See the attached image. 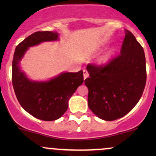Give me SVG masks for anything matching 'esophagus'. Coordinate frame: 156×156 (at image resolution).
I'll use <instances>...</instances> for the list:
<instances>
[{
  "mask_svg": "<svg viewBox=\"0 0 156 156\" xmlns=\"http://www.w3.org/2000/svg\"><path fill=\"white\" fill-rule=\"evenodd\" d=\"M83 74H84V80H85V79H87L89 76V73L86 69L83 70Z\"/></svg>",
  "mask_w": 156,
  "mask_h": 156,
  "instance_id": "esophagus-1",
  "label": "esophagus"
}]
</instances>
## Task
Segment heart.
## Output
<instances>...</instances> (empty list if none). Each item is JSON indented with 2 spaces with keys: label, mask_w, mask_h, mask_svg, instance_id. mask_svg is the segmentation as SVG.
<instances>
[{
  "label": "heart",
  "mask_w": 156,
  "mask_h": 156,
  "mask_svg": "<svg viewBox=\"0 0 156 156\" xmlns=\"http://www.w3.org/2000/svg\"><path fill=\"white\" fill-rule=\"evenodd\" d=\"M115 52H116V49L114 48H110L107 52H106L98 59L97 63L99 65H104L107 64L110 61V59H112V56L114 55Z\"/></svg>",
  "instance_id": "b5f03b06"
}]
</instances>
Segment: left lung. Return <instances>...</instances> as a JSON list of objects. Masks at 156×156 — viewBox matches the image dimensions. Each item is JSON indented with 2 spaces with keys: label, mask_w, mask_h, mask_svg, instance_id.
Listing matches in <instances>:
<instances>
[{
  "label": "left lung",
  "mask_w": 156,
  "mask_h": 156,
  "mask_svg": "<svg viewBox=\"0 0 156 156\" xmlns=\"http://www.w3.org/2000/svg\"><path fill=\"white\" fill-rule=\"evenodd\" d=\"M87 69L89 108L102 120L124 116L141 97L146 82V57L144 48L128 30L119 57L104 67L89 65Z\"/></svg>",
  "instance_id": "obj_1"
}]
</instances>
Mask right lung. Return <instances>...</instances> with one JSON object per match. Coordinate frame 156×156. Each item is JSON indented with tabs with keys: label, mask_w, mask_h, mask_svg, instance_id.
Instances as JSON below:
<instances>
[{
	"label": "right lung",
	"mask_w": 156,
	"mask_h": 156,
	"mask_svg": "<svg viewBox=\"0 0 156 156\" xmlns=\"http://www.w3.org/2000/svg\"><path fill=\"white\" fill-rule=\"evenodd\" d=\"M57 32H36L20 42L15 50L12 65V82L16 97L27 113L43 121L60 118L68 108V102L84 82L83 71L63 72L46 81L28 78L20 62L30 48L42 42L59 40Z\"/></svg>",
	"instance_id": "right-lung-1"
}]
</instances>
